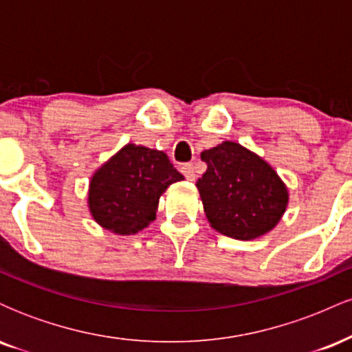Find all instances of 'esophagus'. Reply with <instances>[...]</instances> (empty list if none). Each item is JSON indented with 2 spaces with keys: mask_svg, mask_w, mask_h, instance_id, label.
Returning a JSON list of instances; mask_svg holds the SVG:
<instances>
[{
  "mask_svg": "<svg viewBox=\"0 0 352 352\" xmlns=\"http://www.w3.org/2000/svg\"><path fill=\"white\" fill-rule=\"evenodd\" d=\"M180 170H182V173H184L185 179H187V180H190V182L195 180V168H193L192 164H184L180 167Z\"/></svg>",
  "mask_w": 352,
  "mask_h": 352,
  "instance_id": "34e87169",
  "label": "esophagus"
}]
</instances>
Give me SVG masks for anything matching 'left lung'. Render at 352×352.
Returning a JSON list of instances; mask_svg holds the SVG:
<instances>
[{"label":"left lung","mask_w":352,"mask_h":352,"mask_svg":"<svg viewBox=\"0 0 352 352\" xmlns=\"http://www.w3.org/2000/svg\"><path fill=\"white\" fill-rule=\"evenodd\" d=\"M207 172L197 182L210 227L235 240L272 232L289 193L276 170L243 145L225 140L200 153Z\"/></svg>","instance_id":"obj_1"}]
</instances>
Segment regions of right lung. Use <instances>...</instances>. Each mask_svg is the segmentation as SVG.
Listing matches in <instances>:
<instances>
[{
    "label": "right lung",
    "mask_w": 352,
    "mask_h": 352,
    "mask_svg": "<svg viewBox=\"0 0 352 352\" xmlns=\"http://www.w3.org/2000/svg\"><path fill=\"white\" fill-rule=\"evenodd\" d=\"M180 180L167 153L127 144L91 177L89 212L104 230L135 235L155 220L159 199Z\"/></svg>",
    "instance_id": "obj_1"
}]
</instances>
